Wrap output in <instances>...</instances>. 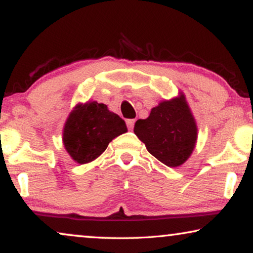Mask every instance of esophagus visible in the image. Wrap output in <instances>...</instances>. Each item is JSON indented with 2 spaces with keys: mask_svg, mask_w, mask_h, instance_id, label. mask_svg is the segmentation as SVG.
<instances>
[{
  "mask_svg": "<svg viewBox=\"0 0 253 253\" xmlns=\"http://www.w3.org/2000/svg\"><path fill=\"white\" fill-rule=\"evenodd\" d=\"M126 126L129 127V129L131 130L134 126V120L132 119H129V120H126Z\"/></svg>",
  "mask_w": 253,
  "mask_h": 253,
  "instance_id": "1",
  "label": "esophagus"
}]
</instances>
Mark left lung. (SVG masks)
<instances>
[{
	"label": "left lung",
	"mask_w": 253,
	"mask_h": 253,
	"mask_svg": "<svg viewBox=\"0 0 253 253\" xmlns=\"http://www.w3.org/2000/svg\"><path fill=\"white\" fill-rule=\"evenodd\" d=\"M134 134L147 151L168 167H178L191 155L197 140V126L184 95L162 101L146 120H138Z\"/></svg>",
	"instance_id": "8db88e82"
}]
</instances>
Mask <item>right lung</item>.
<instances>
[{"instance_id": "right-lung-1", "label": "right lung", "mask_w": 253, "mask_h": 253, "mask_svg": "<svg viewBox=\"0 0 253 253\" xmlns=\"http://www.w3.org/2000/svg\"><path fill=\"white\" fill-rule=\"evenodd\" d=\"M126 132V122L95 101L78 105L70 114L63 131L65 150L78 164L102 154L114 138Z\"/></svg>"}]
</instances>
